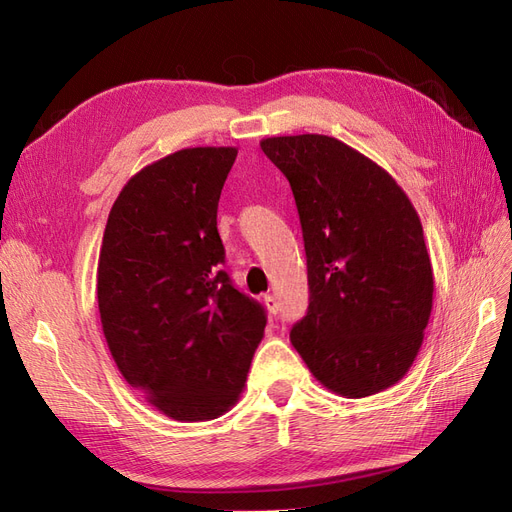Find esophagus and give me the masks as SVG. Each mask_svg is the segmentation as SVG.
I'll list each match as a JSON object with an SVG mask.
<instances>
[{
    "instance_id": "34e87169",
    "label": "esophagus",
    "mask_w": 512,
    "mask_h": 512,
    "mask_svg": "<svg viewBox=\"0 0 512 512\" xmlns=\"http://www.w3.org/2000/svg\"><path fill=\"white\" fill-rule=\"evenodd\" d=\"M262 303H265V307H267V312L269 314H277V299L273 297V294H265V297H262Z\"/></svg>"
}]
</instances>
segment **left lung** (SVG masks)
Instances as JSON below:
<instances>
[{
    "instance_id": "obj_1",
    "label": "left lung",
    "mask_w": 512,
    "mask_h": 512,
    "mask_svg": "<svg viewBox=\"0 0 512 512\" xmlns=\"http://www.w3.org/2000/svg\"><path fill=\"white\" fill-rule=\"evenodd\" d=\"M299 209L309 307L290 342L329 391L397 384L423 344L433 271L423 226L382 166L324 134L262 138Z\"/></svg>"
}]
</instances>
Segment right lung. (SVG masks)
Instances as JSON below:
<instances>
[{
    "label": "right lung",
    "mask_w": 512,
    "mask_h": 512,
    "mask_svg": "<svg viewBox=\"0 0 512 512\" xmlns=\"http://www.w3.org/2000/svg\"><path fill=\"white\" fill-rule=\"evenodd\" d=\"M235 147H190L145 166L108 213L98 307L121 376L183 423L237 404L265 307L222 271L218 203Z\"/></svg>",
    "instance_id": "1"
}]
</instances>
